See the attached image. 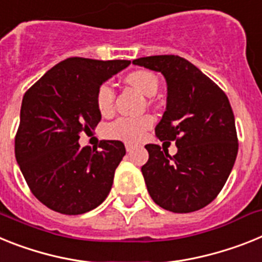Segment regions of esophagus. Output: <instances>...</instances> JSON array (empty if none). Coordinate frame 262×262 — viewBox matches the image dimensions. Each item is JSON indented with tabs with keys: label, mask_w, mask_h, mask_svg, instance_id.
I'll use <instances>...</instances> for the list:
<instances>
[{
	"label": "esophagus",
	"mask_w": 262,
	"mask_h": 262,
	"mask_svg": "<svg viewBox=\"0 0 262 262\" xmlns=\"http://www.w3.org/2000/svg\"><path fill=\"white\" fill-rule=\"evenodd\" d=\"M125 149H126V151H132L134 149V146L132 144H125Z\"/></svg>",
	"instance_id": "34e87169"
}]
</instances>
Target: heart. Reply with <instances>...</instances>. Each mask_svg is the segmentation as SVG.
Returning <instances> with one entry per match:
<instances>
[{"instance_id": "obj_1", "label": "heart", "mask_w": 262, "mask_h": 262, "mask_svg": "<svg viewBox=\"0 0 262 262\" xmlns=\"http://www.w3.org/2000/svg\"><path fill=\"white\" fill-rule=\"evenodd\" d=\"M126 81L132 87L140 91L145 96H153L158 91L159 83L154 74L145 70L134 71L126 76ZM115 91L109 83H103L96 92V105L101 113H108L113 108ZM153 125V118L150 116L142 117H120L106 125L105 136L113 140H122L136 142L149 130Z\"/></svg>"}]
</instances>
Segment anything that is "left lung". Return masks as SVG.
Masks as SVG:
<instances>
[{"label":"left lung","instance_id":"8db88e82","mask_svg":"<svg viewBox=\"0 0 262 262\" xmlns=\"http://www.w3.org/2000/svg\"><path fill=\"white\" fill-rule=\"evenodd\" d=\"M133 64L158 71L167 83V105L156 126L161 141H175L170 156L146 145L141 171L151 199L165 210L194 212L210 204L226 185L238 150L235 116L227 95L192 63L178 55H154Z\"/></svg>","mask_w":262,"mask_h":262}]
</instances>
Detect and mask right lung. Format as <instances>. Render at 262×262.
<instances>
[{"label":"right lung","instance_id":"right-lung-1","mask_svg":"<svg viewBox=\"0 0 262 262\" xmlns=\"http://www.w3.org/2000/svg\"><path fill=\"white\" fill-rule=\"evenodd\" d=\"M130 60L68 58L25 93L15 134V159L27 186L50 210L80 215L103 203L125 156L121 141L80 147V133L101 120L96 92Z\"/></svg>","mask_w":262,"mask_h":262}]
</instances>
